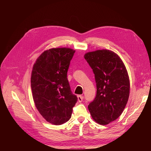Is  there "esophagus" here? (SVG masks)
<instances>
[{
    "mask_svg": "<svg viewBox=\"0 0 151 151\" xmlns=\"http://www.w3.org/2000/svg\"><path fill=\"white\" fill-rule=\"evenodd\" d=\"M78 101L79 102H81L83 101V99H84V96L82 95H78Z\"/></svg>",
    "mask_w": 151,
    "mask_h": 151,
    "instance_id": "esophagus-1",
    "label": "esophagus"
}]
</instances>
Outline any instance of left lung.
I'll return each mask as SVG.
<instances>
[{
	"label": "left lung",
	"instance_id": "obj_1",
	"mask_svg": "<svg viewBox=\"0 0 151 151\" xmlns=\"http://www.w3.org/2000/svg\"><path fill=\"white\" fill-rule=\"evenodd\" d=\"M84 58L91 67L97 85V95L88 105L93 120L105 125L123 113L129 100L130 81L123 61L106 49L89 52Z\"/></svg>",
	"mask_w": 151,
	"mask_h": 151
}]
</instances>
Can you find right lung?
I'll return each instance as SVG.
<instances>
[{"mask_svg":"<svg viewBox=\"0 0 151 151\" xmlns=\"http://www.w3.org/2000/svg\"><path fill=\"white\" fill-rule=\"evenodd\" d=\"M75 50L53 48L38 57L33 66L31 88L35 105L47 122L60 125L68 121L77 97L73 94L67 73Z\"/></svg>","mask_w":151,"mask_h":151,"instance_id":"right-lung-1","label":"right lung"}]
</instances>
